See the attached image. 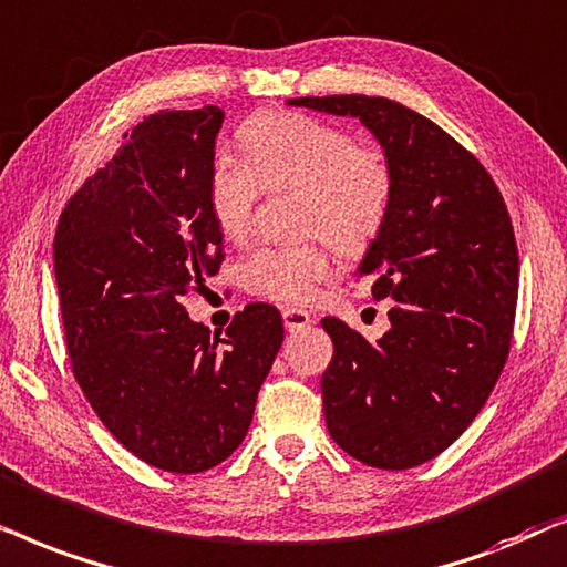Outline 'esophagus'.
Masks as SVG:
<instances>
[{
	"mask_svg": "<svg viewBox=\"0 0 567 567\" xmlns=\"http://www.w3.org/2000/svg\"><path fill=\"white\" fill-rule=\"evenodd\" d=\"M282 321L288 331H298V329H306L313 319L311 313L303 311V308H282Z\"/></svg>",
	"mask_w": 567,
	"mask_h": 567,
	"instance_id": "esophagus-1",
	"label": "esophagus"
}]
</instances>
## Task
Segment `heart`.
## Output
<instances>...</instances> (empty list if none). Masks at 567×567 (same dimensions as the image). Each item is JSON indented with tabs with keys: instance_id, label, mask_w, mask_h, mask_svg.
Masks as SVG:
<instances>
[{
	"instance_id": "b5f03b06",
	"label": "heart",
	"mask_w": 567,
	"mask_h": 567,
	"mask_svg": "<svg viewBox=\"0 0 567 567\" xmlns=\"http://www.w3.org/2000/svg\"><path fill=\"white\" fill-rule=\"evenodd\" d=\"M246 161L220 155L209 171V215L225 240L251 236L256 202L264 192H300V225L323 236L339 254H362L386 220L394 173L383 150L358 145L342 126L269 113L240 134ZM331 271L319 244L261 246L240 267L254 296L306 303Z\"/></svg>"
}]
</instances>
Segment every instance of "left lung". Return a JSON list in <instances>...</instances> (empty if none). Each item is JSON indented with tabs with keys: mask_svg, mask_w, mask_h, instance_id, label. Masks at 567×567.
Segmentation results:
<instances>
[{
	"mask_svg": "<svg viewBox=\"0 0 567 567\" xmlns=\"http://www.w3.org/2000/svg\"><path fill=\"white\" fill-rule=\"evenodd\" d=\"M290 105L360 118L394 173L386 220L362 256L375 300H394L379 342L327 316L321 375L337 446L379 470L443 454L485 406L511 352L518 248L508 207L470 150L406 105L375 95Z\"/></svg>",
	"mask_w": 567,
	"mask_h": 567,
	"instance_id": "obj_1",
	"label": "left lung"
}]
</instances>
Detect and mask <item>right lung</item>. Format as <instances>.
<instances>
[{
	"instance_id": "add662e5",
	"label": "right lung",
	"mask_w": 567,
	"mask_h": 567,
	"mask_svg": "<svg viewBox=\"0 0 567 567\" xmlns=\"http://www.w3.org/2000/svg\"><path fill=\"white\" fill-rule=\"evenodd\" d=\"M225 113L161 111L82 184L59 217L54 275L72 373L97 417L163 472L213 470L240 446L285 339L251 303L225 334L181 300L225 259L209 171Z\"/></svg>"
}]
</instances>
